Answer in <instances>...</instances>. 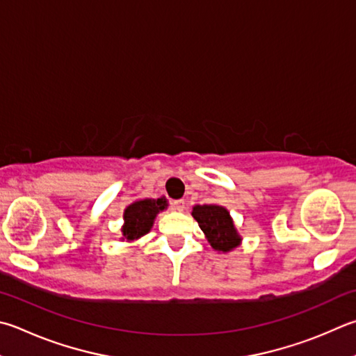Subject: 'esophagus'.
Masks as SVG:
<instances>
[{"mask_svg":"<svg viewBox=\"0 0 356 356\" xmlns=\"http://www.w3.org/2000/svg\"><path fill=\"white\" fill-rule=\"evenodd\" d=\"M171 209L176 211H184L185 210V200L179 199V200H172L171 202Z\"/></svg>","mask_w":356,"mask_h":356,"instance_id":"1","label":"esophagus"}]
</instances>
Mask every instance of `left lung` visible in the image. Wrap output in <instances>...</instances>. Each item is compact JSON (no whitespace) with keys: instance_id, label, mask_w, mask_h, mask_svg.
<instances>
[{"instance_id":"left-lung-1","label":"left lung","mask_w":356,"mask_h":356,"mask_svg":"<svg viewBox=\"0 0 356 356\" xmlns=\"http://www.w3.org/2000/svg\"><path fill=\"white\" fill-rule=\"evenodd\" d=\"M196 219L200 230L207 236V241L218 252H230L240 245L241 236L234 225V219L230 218L227 209L221 205H196L191 211Z\"/></svg>"}]
</instances>
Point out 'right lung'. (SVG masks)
<instances>
[{"mask_svg":"<svg viewBox=\"0 0 356 356\" xmlns=\"http://www.w3.org/2000/svg\"><path fill=\"white\" fill-rule=\"evenodd\" d=\"M168 207L166 199H141L135 200L124 210V225H122V238L126 241H135L145 236L151 230L154 219L161 210Z\"/></svg>","mask_w":356,"mask_h":356,"instance_id":"obj_1","label":"right lung"}]
</instances>
